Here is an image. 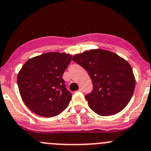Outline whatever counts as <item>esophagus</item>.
I'll use <instances>...</instances> for the list:
<instances>
[{
	"label": "esophagus",
	"instance_id": "1",
	"mask_svg": "<svg viewBox=\"0 0 151 151\" xmlns=\"http://www.w3.org/2000/svg\"><path fill=\"white\" fill-rule=\"evenodd\" d=\"M78 91L79 92H83V89L82 88H80V89H78Z\"/></svg>",
	"mask_w": 151,
	"mask_h": 151
}]
</instances>
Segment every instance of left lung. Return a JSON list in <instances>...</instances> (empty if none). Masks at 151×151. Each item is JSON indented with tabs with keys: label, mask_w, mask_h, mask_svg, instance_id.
<instances>
[{
	"label": "left lung",
	"mask_w": 151,
	"mask_h": 151,
	"mask_svg": "<svg viewBox=\"0 0 151 151\" xmlns=\"http://www.w3.org/2000/svg\"><path fill=\"white\" fill-rule=\"evenodd\" d=\"M72 60L90 76L93 89L85 98L92 111L100 116H110L124 109L135 86V77L128 62L101 49L77 54Z\"/></svg>",
	"instance_id": "8db88e82"
}]
</instances>
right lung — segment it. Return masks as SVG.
<instances>
[{
	"label": "right lung",
	"instance_id": "obj_1",
	"mask_svg": "<svg viewBox=\"0 0 151 151\" xmlns=\"http://www.w3.org/2000/svg\"><path fill=\"white\" fill-rule=\"evenodd\" d=\"M72 55L51 52L28 59L17 76L22 101L39 116L52 117L68 106L71 96L62 78Z\"/></svg>",
	"mask_w": 151,
	"mask_h": 151
}]
</instances>
